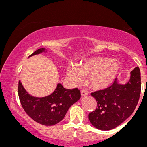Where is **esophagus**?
I'll return each mask as SVG.
<instances>
[{
	"instance_id": "34e87169",
	"label": "esophagus",
	"mask_w": 147,
	"mask_h": 147,
	"mask_svg": "<svg viewBox=\"0 0 147 147\" xmlns=\"http://www.w3.org/2000/svg\"><path fill=\"white\" fill-rule=\"evenodd\" d=\"M88 91H87L86 89H83V90L81 91V95L82 97H86L88 95Z\"/></svg>"
}]
</instances>
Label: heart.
I'll return each mask as SVG.
<instances>
[{
	"instance_id": "b5f03b06",
	"label": "heart",
	"mask_w": 147,
	"mask_h": 147,
	"mask_svg": "<svg viewBox=\"0 0 147 147\" xmlns=\"http://www.w3.org/2000/svg\"><path fill=\"white\" fill-rule=\"evenodd\" d=\"M121 70L120 63L109 58L90 59L78 65H69L66 69V77L72 84H78L84 76H89L91 86L96 89L107 88L115 80Z\"/></svg>"
}]
</instances>
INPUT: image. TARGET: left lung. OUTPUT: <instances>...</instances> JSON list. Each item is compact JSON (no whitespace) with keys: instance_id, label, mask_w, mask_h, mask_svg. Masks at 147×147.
Returning <instances> with one entry per match:
<instances>
[{"instance_id":"1","label":"left lung","mask_w":147,"mask_h":147,"mask_svg":"<svg viewBox=\"0 0 147 147\" xmlns=\"http://www.w3.org/2000/svg\"><path fill=\"white\" fill-rule=\"evenodd\" d=\"M141 89V72L139 67H136L131 72L127 84H121L116 78L109 88L92 93L97 106L95 111L89 114L90 123L101 131L116 128L133 113L139 101Z\"/></svg>"}]
</instances>
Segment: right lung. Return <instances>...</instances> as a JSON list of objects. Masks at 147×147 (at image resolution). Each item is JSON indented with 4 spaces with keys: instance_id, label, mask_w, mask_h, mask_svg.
Instances as JSON below:
<instances>
[{
    "instance_id": "right-lung-1",
    "label": "right lung",
    "mask_w": 147,
    "mask_h": 147,
    "mask_svg": "<svg viewBox=\"0 0 147 147\" xmlns=\"http://www.w3.org/2000/svg\"><path fill=\"white\" fill-rule=\"evenodd\" d=\"M46 52L45 48H40L29 57ZM18 93L23 109L28 115L40 124L52 126L60 122L69 108L81 97L80 91L77 88L67 89L58 84L52 94L44 97L32 96L19 81Z\"/></svg>"
}]
</instances>
